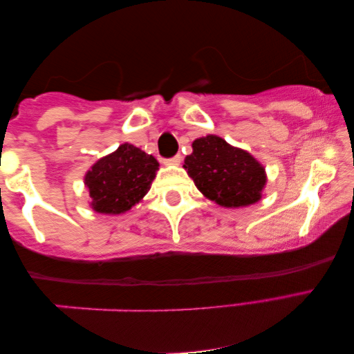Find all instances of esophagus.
I'll return each mask as SVG.
<instances>
[{
	"mask_svg": "<svg viewBox=\"0 0 354 354\" xmlns=\"http://www.w3.org/2000/svg\"><path fill=\"white\" fill-rule=\"evenodd\" d=\"M180 161H182V156L180 155H174V156H171V158H166L165 160V165L177 166V165H180Z\"/></svg>",
	"mask_w": 354,
	"mask_h": 354,
	"instance_id": "34e87169",
	"label": "esophagus"
}]
</instances>
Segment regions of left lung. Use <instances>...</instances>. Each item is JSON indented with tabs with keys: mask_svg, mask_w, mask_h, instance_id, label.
I'll return each mask as SVG.
<instances>
[{
	"mask_svg": "<svg viewBox=\"0 0 354 354\" xmlns=\"http://www.w3.org/2000/svg\"><path fill=\"white\" fill-rule=\"evenodd\" d=\"M185 167L201 193L223 207L254 204L266 182L265 169L256 158L215 135L196 139Z\"/></svg>",
	"mask_w": 354,
	"mask_h": 354,
	"instance_id": "1",
	"label": "left lung"
}]
</instances>
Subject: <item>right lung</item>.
<instances>
[{
    "label": "right lung",
    "instance_id": "1",
    "mask_svg": "<svg viewBox=\"0 0 354 354\" xmlns=\"http://www.w3.org/2000/svg\"><path fill=\"white\" fill-rule=\"evenodd\" d=\"M158 161L131 144H122L114 153L98 160L86 174L84 183L98 213L119 215L141 201L158 171Z\"/></svg>",
    "mask_w": 354,
    "mask_h": 354
}]
</instances>
